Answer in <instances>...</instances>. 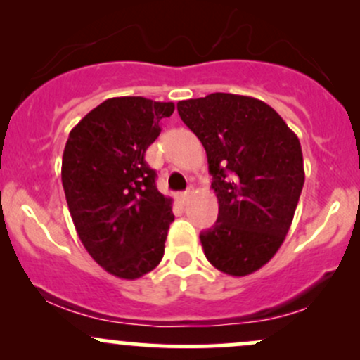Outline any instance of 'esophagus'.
<instances>
[{
    "instance_id": "1",
    "label": "esophagus",
    "mask_w": 360,
    "mask_h": 360,
    "mask_svg": "<svg viewBox=\"0 0 360 360\" xmlns=\"http://www.w3.org/2000/svg\"><path fill=\"white\" fill-rule=\"evenodd\" d=\"M189 196H191V191H184V193H177V201L179 203H186V201L189 200Z\"/></svg>"
}]
</instances>
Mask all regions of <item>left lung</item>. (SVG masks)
<instances>
[{
    "label": "left lung",
    "mask_w": 360,
    "mask_h": 360,
    "mask_svg": "<svg viewBox=\"0 0 360 360\" xmlns=\"http://www.w3.org/2000/svg\"><path fill=\"white\" fill-rule=\"evenodd\" d=\"M203 143L217 223L200 235L206 259L235 278L274 257L289 232L304 184L303 152L278 111L252 96L212 93L177 103Z\"/></svg>",
    "instance_id": "obj_1"
}]
</instances>
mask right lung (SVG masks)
Segmentation results:
<instances>
[{"instance_id":"add662e5","label":"right lung","mask_w":360,"mask_h":360,"mask_svg":"<svg viewBox=\"0 0 360 360\" xmlns=\"http://www.w3.org/2000/svg\"><path fill=\"white\" fill-rule=\"evenodd\" d=\"M174 103L110 98L72 128L62 155V186L88 254L120 279H139L159 266L172 200L159 193L146 150Z\"/></svg>"}]
</instances>
